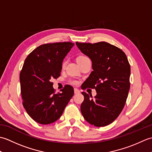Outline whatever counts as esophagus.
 Listing matches in <instances>:
<instances>
[{
  "mask_svg": "<svg viewBox=\"0 0 152 152\" xmlns=\"http://www.w3.org/2000/svg\"><path fill=\"white\" fill-rule=\"evenodd\" d=\"M74 93H75V94H78V93H80V90L78 88H74Z\"/></svg>",
  "mask_w": 152,
  "mask_h": 152,
  "instance_id": "obj_1",
  "label": "esophagus"
}]
</instances>
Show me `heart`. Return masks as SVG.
Wrapping results in <instances>:
<instances>
[{
	"mask_svg": "<svg viewBox=\"0 0 152 152\" xmlns=\"http://www.w3.org/2000/svg\"><path fill=\"white\" fill-rule=\"evenodd\" d=\"M87 59H88V57L84 56V55H80V56H79L78 57H77V62L79 63V62H81V61H83V60H86ZM66 65V61H63V63H62V67L64 68V66H65ZM70 82L71 83H72V84H78V82L77 81V80H70Z\"/></svg>",
	"mask_w": 152,
	"mask_h": 152,
	"instance_id": "heart-1",
	"label": "heart"
}]
</instances>
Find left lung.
<instances>
[{
  "mask_svg": "<svg viewBox=\"0 0 152 152\" xmlns=\"http://www.w3.org/2000/svg\"><path fill=\"white\" fill-rule=\"evenodd\" d=\"M76 44L91 59L93 69L82 89L96 91L94 99L82 93L81 112L90 124L104 127L118 117L125 106L130 88L129 63L121 49L106 42Z\"/></svg>",
  "mask_w": 152,
  "mask_h": 152,
  "instance_id": "left-lung-1",
  "label": "left lung"
}]
</instances>
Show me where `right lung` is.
Returning <instances> with one entry per match:
<instances>
[{
  "instance_id": "obj_1",
  "label": "right lung",
  "mask_w": 152,
  "mask_h": 152,
  "mask_svg": "<svg viewBox=\"0 0 152 152\" xmlns=\"http://www.w3.org/2000/svg\"><path fill=\"white\" fill-rule=\"evenodd\" d=\"M74 45L70 42L42 44L25 61L19 75L23 105L38 124L57 121L74 95L71 86L66 85L61 93H56L51 82L61 76L63 61Z\"/></svg>"
}]
</instances>
